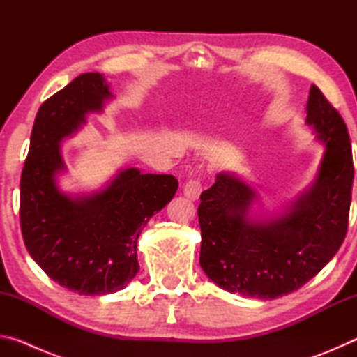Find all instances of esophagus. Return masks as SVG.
<instances>
[{
	"mask_svg": "<svg viewBox=\"0 0 357 357\" xmlns=\"http://www.w3.org/2000/svg\"><path fill=\"white\" fill-rule=\"evenodd\" d=\"M202 193V179L200 176H192L184 184V195L190 200H197Z\"/></svg>",
	"mask_w": 357,
	"mask_h": 357,
	"instance_id": "1",
	"label": "esophagus"
}]
</instances>
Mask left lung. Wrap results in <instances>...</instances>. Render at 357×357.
Here are the masks:
<instances>
[{
    "instance_id": "left-lung-1",
    "label": "left lung",
    "mask_w": 357,
    "mask_h": 357,
    "mask_svg": "<svg viewBox=\"0 0 357 357\" xmlns=\"http://www.w3.org/2000/svg\"><path fill=\"white\" fill-rule=\"evenodd\" d=\"M307 126L324 144L309 190L283 214L250 217L255 189L238 174L222 172L198 206L200 266L229 293L271 301L296 291L328 264L347 236L354 178L347 124L312 84Z\"/></svg>"
}]
</instances>
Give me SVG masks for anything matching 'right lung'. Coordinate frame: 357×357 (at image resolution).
I'll return each instance as SVG.
<instances>
[{
  "label": "right lung",
  "mask_w": 357,
  "mask_h": 357,
  "mask_svg": "<svg viewBox=\"0 0 357 357\" xmlns=\"http://www.w3.org/2000/svg\"><path fill=\"white\" fill-rule=\"evenodd\" d=\"M110 86L88 72L40 105L20 179V227L29 255L59 285L83 296L116 293L137 275V241L178 190L172 174L124 168L104 189L72 197L58 187L66 172L61 142L100 113Z\"/></svg>",
  "instance_id": "obj_1"
}]
</instances>
